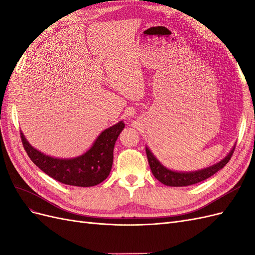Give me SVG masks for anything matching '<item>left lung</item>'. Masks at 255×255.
<instances>
[{
  "label": "left lung",
  "instance_id": "1",
  "mask_svg": "<svg viewBox=\"0 0 255 255\" xmlns=\"http://www.w3.org/2000/svg\"><path fill=\"white\" fill-rule=\"evenodd\" d=\"M235 149V145L231 150L228 155L221 159L218 163H216L210 167H206L201 170L197 171H189V172H183V171H174L165 167L160 161L154 156V154L150 151L148 146H145V153L146 157L149 160V165L151 168V171L153 175L156 177V179L167 186L171 187H184V186H189L192 184H197L201 181H204L208 177L214 175L216 172H218L220 169L225 167L229 160L231 159V156L233 155V152Z\"/></svg>",
  "mask_w": 255,
  "mask_h": 255
}]
</instances>
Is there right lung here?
<instances>
[{"instance_id": "obj_1", "label": "right lung", "mask_w": 255, "mask_h": 255, "mask_svg": "<svg viewBox=\"0 0 255 255\" xmlns=\"http://www.w3.org/2000/svg\"><path fill=\"white\" fill-rule=\"evenodd\" d=\"M125 127L123 121H119L104 129L86 152L72 158L47 155L34 148L22 132L21 139L28 157L44 173L66 185L90 187L103 182L110 175L113 166L114 146Z\"/></svg>"}]
</instances>
